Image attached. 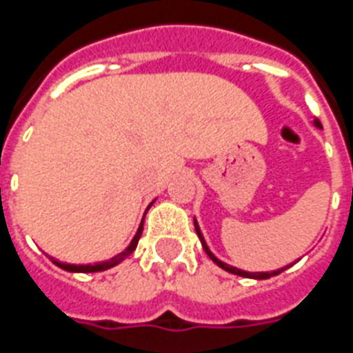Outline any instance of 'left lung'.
I'll list each match as a JSON object with an SVG mask.
<instances>
[{"mask_svg":"<svg viewBox=\"0 0 353 353\" xmlns=\"http://www.w3.org/2000/svg\"><path fill=\"white\" fill-rule=\"evenodd\" d=\"M313 124H315V126H317V128H323V124H321V121H319V119H315V121H313ZM194 227H196V232H198L199 240H201V245H203L205 252L209 254V258H210V260H212V262L216 263V265H220L221 269H225L227 273L238 274V276H245V279L265 280V279H271V276H276V274L282 273V271H284V269H279V271H271V273H249V271H241V269H238V268H232V265H227V263H223V262H221V260H218V258H216L214 254H212V252L209 251V247H207V243H205L203 234H201V231H199L198 221H196V220H194Z\"/></svg>","mask_w":353,"mask_h":353,"instance_id":"obj_1","label":"left lung"}]
</instances>
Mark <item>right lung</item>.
I'll list each match as a JSON object with an SVG mask.
<instances>
[{
	"label": "right lung",
	"instance_id": "1",
	"mask_svg": "<svg viewBox=\"0 0 353 353\" xmlns=\"http://www.w3.org/2000/svg\"><path fill=\"white\" fill-rule=\"evenodd\" d=\"M154 203V201H152ZM152 203H150V207H152ZM143 225H144V218L143 221H141V225H139V231L137 234L133 236L132 243L124 249V251L121 252V254H117V256L110 258V260H106V262H99V263H88V265H74V263H63V262H58V260H54V258H51L52 262L57 263L58 268L65 269V271H71V273H97V271H106V269L113 268V265H117V263H121L122 260H126L130 254H132L133 251H135V247H137V241L139 238H141V234H143Z\"/></svg>",
	"mask_w": 353,
	"mask_h": 353
}]
</instances>
